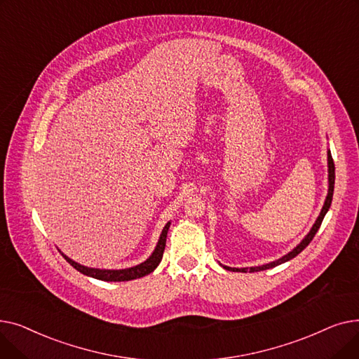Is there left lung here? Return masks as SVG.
<instances>
[{
  "label": "left lung",
  "instance_id": "8db88e82",
  "mask_svg": "<svg viewBox=\"0 0 359 359\" xmlns=\"http://www.w3.org/2000/svg\"><path fill=\"white\" fill-rule=\"evenodd\" d=\"M327 161H329V194H327V196H326V201H325V205H323V208H322V212H320L318 218L316 219V222H314V225H313V229H311L310 233L306 236V238H304L303 241H301L292 252H290L288 255H285L284 257H280V259H278V260H275V262L268 263V265L256 266V268H241V269H238V268H233V269H231V268H229V266H224L225 269H227V271H234V272H248V271H250V272H259V271H266V269H271V268H275V266L280 265V263H285V262L294 259L297 255H299L301 252H303V250L309 246L310 241L313 240V237H314L316 233L318 231L320 225H322L323 218H325L326 212H327L329 208H330L332 198H333V189H334V163H333L330 151L327 153Z\"/></svg>",
  "mask_w": 359,
  "mask_h": 359
}]
</instances>
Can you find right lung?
Returning a JSON list of instances; mask_svg holds the SVG:
<instances>
[{
    "label": "right lung",
    "mask_w": 359,
    "mask_h": 359,
    "mask_svg": "<svg viewBox=\"0 0 359 359\" xmlns=\"http://www.w3.org/2000/svg\"><path fill=\"white\" fill-rule=\"evenodd\" d=\"M168 227H170V222L165 224V227L163 229V233L160 236V240L157 243V248L156 250L153 252V255H151L145 262H142L141 265H137L134 268H129V269H119V271H107V269H93V268H86V266H81L79 265L77 262L71 260L69 257H67L65 255H62L65 257V260L69 263V265L72 268L77 269L79 272L87 275V276H91V278H96V279H100V280H109V282H121V280H130V279H137V278H141V276H145L148 273L153 272L157 266L158 263L161 262L163 259V253H164V248H165V238H167V231H168Z\"/></svg>",
    "instance_id": "1"
}]
</instances>
